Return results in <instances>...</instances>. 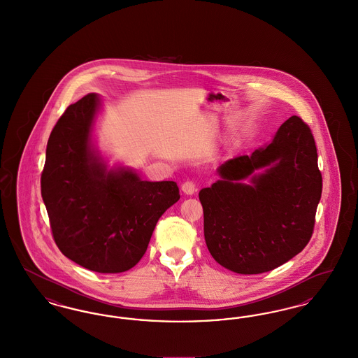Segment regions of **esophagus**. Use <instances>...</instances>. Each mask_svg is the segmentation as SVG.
Wrapping results in <instances>:
<instances>
[{
	"instance_id": "obj_1",
	"label": "esophagus",
	"mask_w": 358,
	"mask_h": 358,
	"mask_svg": "<svg viewBox=\"0 0 358 358\" xmlns=\"http://www.w3.org/2000/svg\"><path fill=\"white\" fill-rule=\"evenodd\" d=\"M181 190H182L185 194L192 196V194H194V192H196L197 189H196V184H194L193 181H185V182L181 185Z\"/></svg>"
}]
</instances>
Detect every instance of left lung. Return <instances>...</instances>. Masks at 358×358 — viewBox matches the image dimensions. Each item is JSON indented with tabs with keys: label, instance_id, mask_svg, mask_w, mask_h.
Listing matches in <instances>:
<instances>
[{
	"label": "left lung",
	"instance_id": "1",
	"mask_svg": "<svg viewBox=\"0 0 358 358\" xmlns=\"http://www.w3.org/2000/svg\"><path fill=\"white\" fill-rule=\"evenodd\" d=\"M259 169L263 173L255 174ZM220 180L199 193L204 236L213 259L229 271H271L310 241L322 194V174L310 127L289 117L273 142L228 159ZM250 178L247 186L242 180Z\"/></svg>",
	"mask_w": 358,
	"mask_h": 358
}]
</instances>
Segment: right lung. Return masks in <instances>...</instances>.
Instances as JSON below:
<instances>
[{"instance_id": "1", "label": "right lung", "mask_w": 358, "mask_h": 358, "mask_svg": "<svg viewBox=\"0 0 358 358\" xmlns=\"http://www.w3.org/2000/svg\"><path fill=\"white\" fill-rule=\"evenodd\" d=\"M99 96L67 107L52 130L41 196L62 254L87 270L124 273L145 255L155 224L180 200L174 181H142L130 169L107 171L91 146Z\"/></svg>"}]
</instances>
